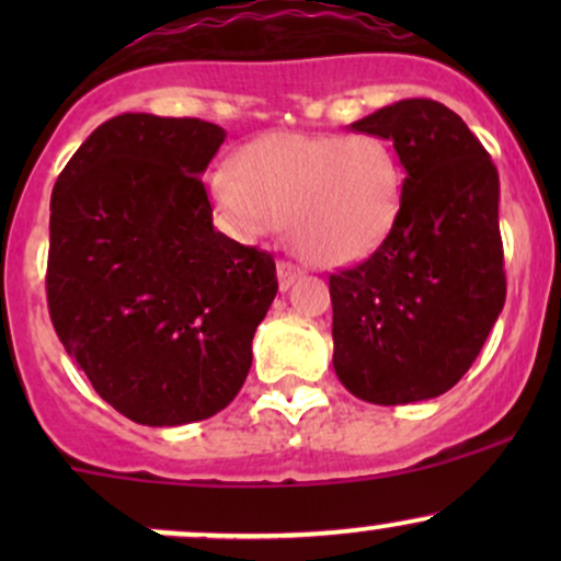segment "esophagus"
Instances as JSON below:
<instances>
[{"instance_id": "1", "label": "esophagus", "mask_w": 561, "mask_h": 561, "mask_svg": "<svg viewBox=\"0 0 561 561\" xmlns=\"http://www.w3.org/2000/svg\"><path fill=\"white\" fill-rule=\"evenodd\" d=\"M300 268L295 266V263L289 261H282L279 266H276V276H279V289H289L293 287L295 279H300Z\"/></svg>"}]
</instances>
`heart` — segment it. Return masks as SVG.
Returning <instances> with one entry per match:
<instances>
[{
    "mask_svg": "<svg viewBox=\"0 0 561 561\" xmlns=\"http://www.w3.org/2000/svg\"><path fill=\"white\" fill-rule=\"evenodd\" d=\"M208 195L234 234L287 224L302 259L347 266L396 229L403 169L388 141L371 134H266L242 147L237 165L210 171Z\"/></svg>",
    "mask_w": 561,
    "mask_h": 561,
    "instance_id": "b5f03b06",
    "label": "heart"
}]
</instances>
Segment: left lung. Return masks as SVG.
Here are the masks:
<instances>
[{"mask_svg": "<svg viewBox=\"0 0 561 561\" xmlns=\"http://www.w3.org/2000/svg\"><path fill=\"white\" fill-rule=\"evenodd\" d=\"M351 131L392 141L405 179L388 240L330 276L334 375L366 403L427 401L467 375L504 308L499 173L435 100H401Z\"/></svg>", "mask_w": 561, "mask_h": 561, "instance_id": "1", "label": "left lung"}]
</instances>
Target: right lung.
Returning a JSON list of instances; mask_svg holds the SVG:
<instances>
[{
  "label": "right lung",
  "mask_w": 561,
  "mask_h": 561,
  "mask_svg": "<svg viewBox=\"0 0 561 561\" xmlns=\"http://www.w3.org/2000/svg\"><path fill=\"white\" fill-rule=\"evenodd\" d=\"M224 137L199 118L115 115L53 190L55 332L102 401L147 427L234 401L279 289L272 255L214 229L199 176Z\"/></svg>",
  "instance_id": "1"
}]
</instances>
